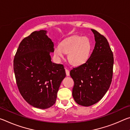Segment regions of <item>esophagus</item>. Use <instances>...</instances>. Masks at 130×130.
I'll return each mask as SVG.
<instances>
[{
  "label": "esophagus",
  "mask_w": 130,
  "mask_h": 130,
  "mask_svg": "<svg viewBox=\"0 0 130 130\" xmlns=\"http://www.w3.org/2000/svg\"><path fill=\"white\" fill-rule=\"evenodd\" d=\"M65 72H66V74H67V76H69L70 75L69 70H68L67 69H65Z\"/></svg>",
  "instance_id": "34e87169"
}]
</instances>
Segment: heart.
Segmentation results:
<instances>
[{"label":"heart","instance_id":"obj_1","mask_svg":"<svg viewBox=\"0 0 130 130\" xmlns=\"http://www.w3.org/2000/svg\"><path fill=\"white\" fill-rule=\"evenodd\" d=\"M92 45L87 37L73 36L65 39L54 49V55L57 60L68 54V60L72 65L78 66L86 62L91 54Z\"/></svg>","mask_w":130,"mask_h":130}]
</instances>
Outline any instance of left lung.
<instances>
[{"label":"left lung","instance_id":"left-lung-1","mask_svg":"<svg viewBox=\"0 0 130 130\" xmlns=\"http://www.w3.org/2000/svg\"><path fill=\"white\" fill-rule=\"evenodd\" d=\"M95 45L88 60L70 72L74 85V100L79 105L89 107L100 101L111 85L113 74V56L107 39L91 29Z\"/></svg>","mask_w":130,"mask_h":130}]
</instances>
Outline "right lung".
I'll use <instances>...</instances> for the list:
<instances>
[{"label": "right lung", "mask_w": 130, "mask_h": 130, "mask_svg": "<svg viewBox=\"0 0 130 130\" xmlns=\"http://www.w3.org/2000/svg\"><path fill=\"white\" fill-rule=\"evenodd\" d=\"M46 30L32 32L21 41L14 60L19 91L32 107L46 109L54 104L57 92L66 77L63 66L52 62L54 43Z\"/></svg>", "instance_id": "obj_1"}]
</instances>
